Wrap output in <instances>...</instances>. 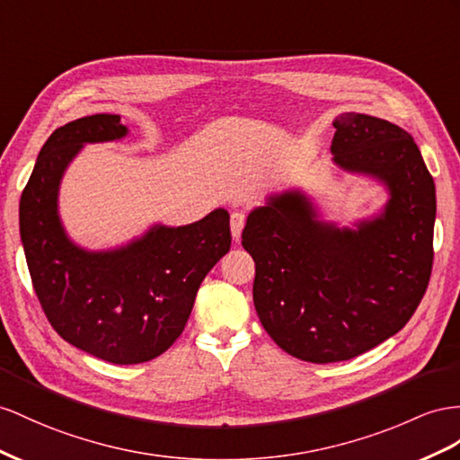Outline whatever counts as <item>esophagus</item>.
<instances>
[{
	"label": "esophagus",
	"mask_w": 460,
	"mask_h": 460,
	"mask_svg": "<svg viewBox=\"0 0 460 460\" xmlns=\"http://www.w3.org/2000/svg\"><path fill=\"white\" fill-rule=\"evenodd\" d=\"M244 223H246L244 214H241V211H233V214H231V234H233L234 241L241 239Z\"/></svg>",
	"instance_id": "1"
}]
</instances>
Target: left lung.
<instances>
[{
	"mask_svg": "<svg viewBox=\"0 0 460 460\" xmlns=\"http://www.w3.org/2000/svg\"><path fill=\"white\" fill-rule=\"evenodd\" d=\"M334 128L340 167L386 182L385 214L340 231L288 192L254 209L243 231L258 319L281 349L311 363L351 359L394 336L426 296L433 266L435 184L414 139L358 112L340 114Z\"/></svg>",
	"mask_w": 460,
	"mask_h": 460,
	"instance_id": "left-lung-1",
	"label": "left lung"
}]
</instances>
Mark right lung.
I'll list each match as a JSON object with an SVG mask.
<instances>
[{"instance_id":"add662e5","label":"right lung","mask_w":460,"mask_h":460,"mask_svg":"<svg viewBox=\"0 0 460 460\" xmlns=\"http://www.w3.org/2000/svg\"><path fill=\"white\" fill-rule=\"evenodd\" d=\"M126 132L118 114L54 129L19 204L21 239L46 319L66 342L118 365L149 361L172 346L199 284L231 246L226 209L184 227H153L114 252H85L67 241L56 211L64 169L84 144Z\"/></svg>"}]
</instances>
